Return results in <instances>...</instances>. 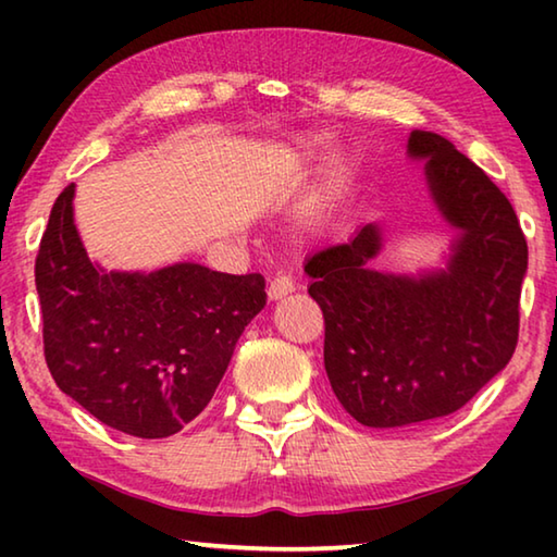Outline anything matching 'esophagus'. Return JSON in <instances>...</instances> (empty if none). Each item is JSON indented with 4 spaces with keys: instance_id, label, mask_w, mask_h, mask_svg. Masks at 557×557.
Here are the masks:
<instances>
[{
    "instance_id": "1",
    "label": "esophagus",
    "mask_w": 557,
    "mask_h": 557,
    "mask_svg": "<svg viewBox=\"0 0 557 557\" xmlns=\"http://www.w3.org/2000/svg\"><path fill=\"white\" fill-rule=\"evenodd\" d=\"M292 289H295V280H292L289 275H275L270 280L268 297L270 299H282L285 295H289Z\"/></svg>"
}]
</instances>
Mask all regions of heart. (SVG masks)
I'll return each mask as SVG.
<instances>
[{"label":"heart","mask_w":557,"mask_h":557,"mask_svg":"<svg viewBox=\"0 0 557 557\" xmlns=\"http://www.w3.org/2000/svg\"><path fill=\"white\" fill-rule=\"evenodd\" d=\"M322 147H324V145H312V149H309V152H312V154H317V152H322Z\"/></svg>","instance_id":"obj_1"}]
</instances>
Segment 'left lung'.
<instances>
[{"label": "left lung", "instance_id": "left-lung-1", "mask_svg": "<svg viewBox=\"0 0 557 557\" xmlns=\"http://www.w3.org/2000/svg\"><path fill=\"white\" fill-rule=\"evenodd\" d=\"M432 201L459 231L445 270L418 277L369 268L381 228L314 252L305 272L324 314V366L344 410L366 428L437 420L506 369L518 344L528 245L492 178L449 139L414 129Z\"/></svg>", "mask_w": 557, "mask_h": 557}]
</instances>
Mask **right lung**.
I'll return each mask as SVG.
<instances>
[{
  "label": "right lung",
  "mask_w": 557,
  "mask_h": 557,
  "mask_svg": "<svg viewBox=\"0 0 557 557\" xmlns=\"http://www.w3.org/2000/svg\"><path fill=\"white\" fill-rule=\"evenodd\" d=\"M73 191L55 199L36 256L46 366L108 428L176 435L211 403L235 342L265 307V277L196 262L102 270L75 231Z\"/></svg>",
  "instance_id": "add662e5"
}]
</instances>
